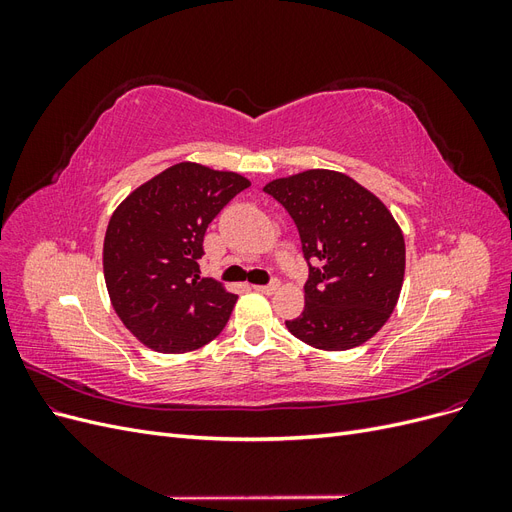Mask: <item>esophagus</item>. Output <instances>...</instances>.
Wrapping results in <instances>:
<instances>
[{
  "instance_id": "esophagus-1",
  "label": "esophagus",
  "mask_w": 512,
  "mask_h": 512,
  "mask_svg": "<svg viewBox=\"0 0 512 512\" xmlns=\"http://www.w3.org/2000/svg\"><path fill=\"white\" fill-rule=\"evenodd\" d=\"M277 288H280V282H277V280H273L271 284H265V286H254V290H258L262 294H273Z\"/></svg>"
}]
</instances>
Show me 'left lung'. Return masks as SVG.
Instances as JSON below:
<instances>
[{"label":"left lung","mask_w":512,"mask_h":512,"mask_svg":"<svg viewBox=\"0 0 512 512\" xmlns=\"http://www.w3.org/2000/svg\"><path fill=\"white\" fill-rule=\"evenodd\" d=\"M297 224L309 267L305 309L288 331L318 350H350L374 337L397 305L406 243L378 196L344 173L314 168L267 183Z\"/></svg>","instance_id":"left-lung-1"}]
</instances>
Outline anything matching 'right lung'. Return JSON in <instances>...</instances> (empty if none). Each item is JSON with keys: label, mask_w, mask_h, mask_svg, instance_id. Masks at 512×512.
Wrapping results in <instances>:
<instances>
[{"label": "right lung", "mask_w": 512, "mask_h": 512, "mask_svg": "<svg viewBox=\"0 0 512 512\" xmlns=\"http://www.w3.org/2000/svg\"><path fill=\"white\" fill-rule=\"evenodd\" d=\"M250 181L228 170L179 162L115 209L104 237V280L117 316L147 348L190 352L218 337L237 294L200 277L203 239Z\"/></svg>", "instance_id": "obj_1"}]
</instances>
